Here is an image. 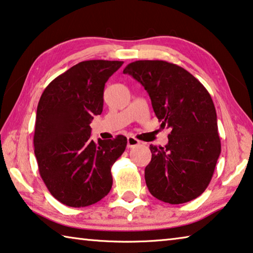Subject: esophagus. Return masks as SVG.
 I'll use <instances>...</instances> for the list:
<instances>
[{
    "label": "esophagus",
    "instance_id": "34e87169",
    "mask_svg": "<svg viewBox=\"0 0 253 253\" xmlns=\"http://www.w3.org/2000/svg\"><path fill=\"white\" fill-rule=\"evenodd\" d=\"M139 142L137 138H135L134 136H128L127 137V147H129V148H131V147H134V146H137V145H139Z\"/></svg>",
    "mask_w": 253,
    "mask_h": 253
}]
</instances>
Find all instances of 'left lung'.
Returning a JSON list of instances; mask_svg holds the SVG:
<instances>
[{
  "label": "left lung",
  "instance_id": "1",
  "mask_svg": "<svg viewBox=\"0 0 253 253\" xmlns=\"http://www.w3.org/2000/svg\"><path fill=\"white\" fill-rule=\"evenodd\" d=\"M150 95L162 128H170L166 146L150 145L145 181L155 198L172 205L203 194L220 154L217 116L206 87L194 75L166 61H136L125 67Z\"/></svg>",
  "mask_w": 253,
  "mask_h": 253
}]
</instances>
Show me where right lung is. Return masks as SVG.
I'll use <instances>...</instances> for the list:
<instances>
[{
  "instance_id": "1",
  "label": "right lung",
  "mask_w": 253,
  "mask_h": 253,
  "mask_svg": "<svg viewBox=\"0 0 253 253\" xmlns=\"http://www.w3.org/2000/svg\"><path fill=\"white\" fill-rule=\"evenodd\" d=\"M124 62L92 59L72 66L40 97L34 135L35 155L47 189L70 207L93 205L109 194L111 167L127 138L95 143L90 123L101 115L103 89Z\"/></svg>"
}]
</instances>
